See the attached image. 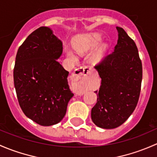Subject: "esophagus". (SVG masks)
I'll return each instance as SVG.
<instances>
[{"mask_svg": "<svg viewBox=\"0 0 157 157\" xmlns=\"http://www.w3.org/2000/svg\"><path fill=\"white\" fill-rule=\"evenodd\" d=\"M90 72V67H83L78 68V69H75L74 73L72 74V80L75 81V82H78V83H81L84 79L88 76ZM77 92H78V94H80L82 93V90L78 89L77 90Z\"/></svg>", "mask_w": 157, "mask_h": 157, "instance_id": "esophagus-1", "label": "esophagus"}]
</instances>
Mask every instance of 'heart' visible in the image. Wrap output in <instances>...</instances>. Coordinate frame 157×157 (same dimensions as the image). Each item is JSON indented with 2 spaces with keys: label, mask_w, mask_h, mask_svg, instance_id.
<instances>
[{
  "label": "heart",
  "mask_w": 157,
  "mask_h": 157,
  "mask_svg": "<svg viewBox=\"0 0 157 157\" xmlns=\"http://www.w3.org/2000/svg\"><path fill=\"white\" fill-rule=\"evenodd\" d=\"M102 40V35L100 33H90L87 35H78L75 38L73 45L77 52L80 54H85L90 52V51L96 48L98 44ZM106 46L102 44L97 48L96 51L93 53L91 56V60L94 63H99L104 56V53L106 51ZM68 54L73 56L71 51H67Z\"/></svg>",
  "instance_id": "heart-1"
}]
</instances>
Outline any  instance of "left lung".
Masks as SVG:
<instances>
[{"mask_svg": "<svg viewBox=\"0 0 157 157\" xmlns=\"http://www.w3.org/2000/svg\"><path fill=\"white\" fill-rule=\"evenodd\" d=\"M114 51L94 67L101 78L91 119L97 126L112 129L128 119L138 104L142 81V63L135 41L125 31L116 27Z\"/></svg>", "mask_w": 157, "mask_h": 157, "instance_id": "left-lung-1", "label": "left lung"}]
</instances>
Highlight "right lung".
Instances as JSON below:
<instances>
[{"label": "right lung", "mask_w": 157, "mask_h": 157, "mask_svg": "<svg viewBox=\"0 0 157 157\" xmlns=\"http://www.w3.org/2000/svg\"><path fill=\"white\" fill-rule=\"evenodd\" d=\"M63 43L48 27L30 34L19 48L13 69L17 98L24 114L39 125L50 126L65 116L73 93L69 72L57 59Z\"/></svg>", "instance_id": "right-lung-1"}]
</instances>
